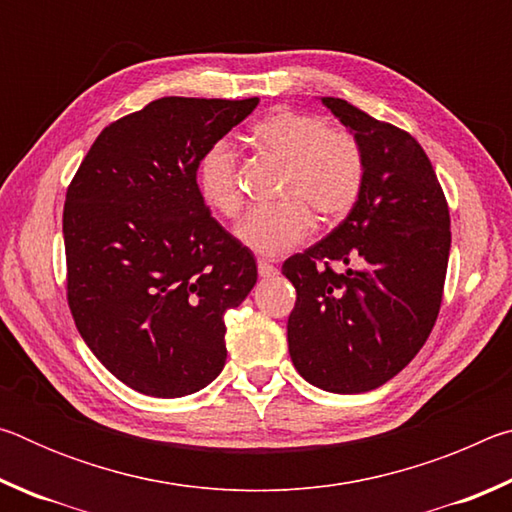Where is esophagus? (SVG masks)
Masks as SVG:
<instances>
[{"label": "esophagus", "mask_w": 512, "mask_h": 512, "mask_svg": "<svg viewBox=\"0 0 512 512\" xmlns=\"http://www.w3.org/2000/svg\"><path fill=\"white\" fill-rule=\"evenodd\" d=\"M257 271H259V275H262V277H273V275H277V268H275L271 262H266V259H259V262H257Z\"/></svg>", "instance_id": "34e87169"}]
</instances>
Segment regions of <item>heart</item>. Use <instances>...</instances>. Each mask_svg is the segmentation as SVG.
<instances>
[{
	"mask_svg": "<svg viewBox=\"0 0 512 512\" xmlns=\"http://www.w3.org/2000/svg\"><path fill=\"white\" fill-rule=\"evenodd\" d=\"M253 142L268 158L282 162L275 187L280 201L250 210L235 237L250 253L280 257L309 237L314 216L339 223L357 205L366 162L348 131H334L311 112L275 110L253 126ZM196 192L212 212L235 216L241 207L235 153L214 142L196 162Z\"/></svg>",
	"mask_w": 512,
	"mask_h": 512,
	"instance_id": "obj_1",
	"label": "heart"
}]
</instances>
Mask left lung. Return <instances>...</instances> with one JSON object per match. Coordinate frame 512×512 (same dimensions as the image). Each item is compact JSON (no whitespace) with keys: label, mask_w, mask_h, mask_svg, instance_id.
I'll return each instance as SVG.
<instances>
[{"label":"left lung","mask_w":512,"mask_h":512,"mask_svg":"<svg viewBox=\"0 0 512 512\" xmlns=\"http://www.w3.org/2000/svg\"><path fill=\"white\" fill-rule=\"evenodd\" d=\"M320 101L359 142L366 178L352 212L282 264L298 293L287 336L300 377L352 395L393 379L427 341L452 232L436 171L409 133L343 99ZM332 261L346 266L341 274Z\"/></svg>","instance_id":"obj_1"}]
</instances>
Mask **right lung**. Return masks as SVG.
<instances>
[{
	"label": "right lung",
	"instance_id": "1",
	"mask_svg": "<svg viewBox=\"0 0 512 512\" xmlns=\"http://www.w3.org/2000/svg\"><path fill=\"white\" fill-rule=\"evenodd\" d=\"M257 103L151 101L103 128L67 189L69 309L137 393L192 395L225 366L223 316L255 287L257 264L198 196L196 162Z\"/></svg>",
	"mask_w": 512,
	"mask_h": 512
}]
</instances>
